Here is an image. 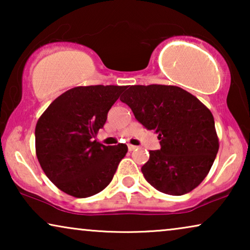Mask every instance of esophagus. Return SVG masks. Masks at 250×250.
I'll return each mask as SVG.
<instances>
[{"instance_id": "esophagus-1", "label": "esophagus", "mask_w": 250, "mask_h": 250, "mask_svg": "<svg viewBox=\"0 0 250 250\" xmlns=\"http://www.w3.org/2000/svg\"><path fill=\"white\" fill-rule=\"evenodd\" d=\"M127 146H128V150H129V151H133V150H135L136 148H138V146H133V145H127Z\"/></svg>"}]
</instances>
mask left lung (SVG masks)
<instances>
[{"label": "left lung", "instance_id": "obj_1", "mask_svg": "<svg viewBox=\"0 0 250 250\" xmlns=\"http://www.w3.org/2000/svg\"><path fill=\"white\" fill-rule=\"evenodd\" d=\"M121 101L160 140V150H150L141 168L148 183L172 196H182L199 186L220 148L209 109L174 85H132Z\"/></svg>", "mask_w": 250, "mask_h": 250}]
</instances>
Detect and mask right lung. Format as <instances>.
<instances>
[{
	"label": "right lung",
	"mask_w": 250,
	"mask_h": 250,
	"mask_svg": "<svg viewBox=\"0 0 250 250\" xmlns=\"http://www.w3.org/2000/svg\"><path fill=\"white\" fill-rule=\"evenodd\" d=\"M125 88L116 85L70 88L37 121V159L51 182L64 193L91 197L111 182L127 146H104L95 136Z\"/></svg>",
	"instance_id": "1"
}]
</instances>
